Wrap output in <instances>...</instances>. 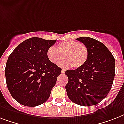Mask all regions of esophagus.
Listing matches in <instances>:
<instances>
[{
	"label": "esophagus",
	"mask_w": 124,
	"mask_h": 124,
	"mask_svg": "<svg viewBox=\"0 0 124 124\" xmlns=\"http://www.w3.org/2000/svg\"><path fill=\"white\" fill-rule=\"evenodd\" d=\"M65 71H66V70H64V69H62V73H65Z\"/></svg>",
	"instance_id": "obj_1"
}]
</instances>
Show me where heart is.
I'll return each instance as SVG.
<instances>
[{"label":"heart","instance_id":"b5f03b06","mask_svg":"<svg viewBox=\"0 0 124 124\" xmlns=\"http://www.w3.org/2000/svg\"><path fill=\"white\" fill-rule=\"evenodd\" d=\"M47 55L49 60L57 64L64 58H66L60 65L62 66H72L79 68L83 66L88 58V49L82 43L73 40H66L56 46L48 49Z\"/></svg>","mask_w":124,"mask_h":124}]
</instances>
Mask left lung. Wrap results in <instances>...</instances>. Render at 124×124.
Listing matches in <instances>:
<instances>
[{"instance_id":"1","label":"left lung","mask_w":124,"mask_h":124,"mask_svg":"<svg viewBox=\"0 0 124 124\" xmlns=\"http://www.w3.org/2000/svg\"><path fill=\"white\" fill-rule=\"evenodd\" d=\"M88 49V58L83 66L67 70L66 85L70 100L82 106L96 105L106 98L111 89L115 75V60L103 44L92 38L77 39Z\"/></svg>"}]
</instances>
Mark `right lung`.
Wrapping results in <instances>:
<instances>
[{
    "label": "right lung",
    "mask_w": 124,
    "mask_h": 124,
    "mask_svg": "<svg viewBox=\"0 0 124 124\" xmlns=\"http://www.w3.org/2000/svg\"><path fill=\"white\" fill-rule=\"evenodd\" d=\"M56 42L30 38L20 43L9 56L5 68L7 87L20 104L39 106L50 96L62 71L47 55L48 49Z\"/></svg>",
    "instance_id": "1"
}]
</instances>
